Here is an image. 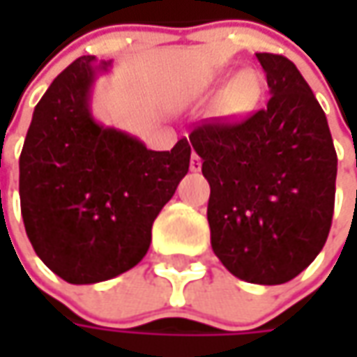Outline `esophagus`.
I'll return each instance as SVG.
<instances>
[{
	"label": "esophagus",
	"instance_id": "34e87169",
	"mask_svg": "<svg viewBox=\"0 0 357 357\" xmlns=\"http://www.w3.org/2000/svg\"><path fill=\"white\" fill-rule=\"evenodd\" d=\"M200 167H202V160L197 153H192V157H190V171L192 172H199Z\"/></svg>",
	"mask_w": 357,
	"mask_h": 357
}]
</instances>
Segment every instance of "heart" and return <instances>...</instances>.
Returning a JSON list of instances; mask_svg holds the SVG:
<instances>
[{
	"mask_svg": "<svg viewBox=\"0 0 357 357\" xmlns=\"http://www.w3.org/2000/svg\"><path fill=\"white\" fill-rule=\"evenodd\" d=\"M260 81L256 79L254 73H240L230 85H228L227 93H225V111L232 117H238L248 113L256 103L260 101Z\"/></svg>",
	"mask_w": 357,
	"mask_h": 357,
	"instance_id": "heart-1",
	"label": "heart"
}]
</instances>
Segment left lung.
Instances as JSON below:
<instances>
[{"label":"left lung","mask_w":357,"mask_h":357,"mask_svg":"<svg viewBox=\"0 0 357 357\" xmlns=\"http://www.w3.org/2000/svg\"><path fill=\"white\" fill-rule=\"evenodd\" d=\"M270 99L238 125L190 132L211 185V244L230 274L276 286L314 262L332 227L337 157L328 119L290 59L256 53Z\"/></svg>","instance_id":"obj_1"}]
</instances>
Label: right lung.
I'll return each mask as SVG.
<instances>
[{
  "mask_svg": "<svg viewBox=\"0 0 357 357\" xmlns=\"http://www.w3.org/2000/svg\"><path fill=\"white\" fill-rule=\"evenodd\" d=\"M111 61L83 55L37 103L20 157L21 216L43 264L69 284L137 266L151 228L190 165V144L151 151L93 117L91 93Z\"/></svg>",
  "mask_w": 357,
  "mask_h": 357,
  "instance_id": "1",
  "label": "right lung"
}]
</instances>
